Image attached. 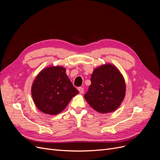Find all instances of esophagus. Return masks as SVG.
<instances>
[{
    "instance_id": "1",
    "label": "esophagus",
    "mask_w": 160,
    "mask_h": 160,
    "mask_svg": "<svg viewBox=\"0 0 160 160\" xmlns=\"http://www.w3.org/2000/svg\"><path fill=\"white\" fill-rule=\"evenodd\" d=\"M78 90H79V93H83V92H84V89L83 88H81V87H80V88H78Z\"/></svg>"
}]
</instances>
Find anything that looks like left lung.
<instances>
[{
    "mask_svg": "<svg viewBox=\"0 0 160 160\" xmlns=\"http://www.w3.org/2000/svg\"><path fill=\"white\" fill-rule=\"evenodd\" d=\"M91 84L84 95L91 107L101 113L117 109L125 95V80L117 67L106 63L94 69Z\"/></svg>",
    "mask_w": 160,
    "mask_h": 160,
    "instance_id": "8db88e82",
    "label": "left lung"
}]
</instances>
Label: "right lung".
Wrapping results in <instances>:
<instances>
[{"label": "right lung", "instance_id": "add662e5", "mask_svg": "<svg viewBox=\"0 0 160 160\" xmlns=\"http://www.w3.org/2000/svg\"><path fill=\"white\" fill-rule=\"evenodd\" d=\"M79 93L61 66L43 69L34 81L31 94L37 108L42 113L57 115Z\"/></svg>", "mask_w": 160, "mask_h": 160}]
</instances>
